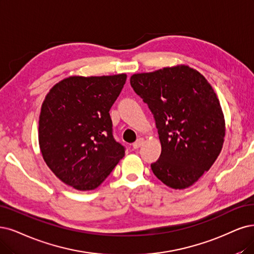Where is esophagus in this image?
Segmentation results:
<instances>
[{
	"instance_id": "obj_1",
	"label": "esophagus",
	"mask_w": 254,
	"mask_h": 254,
	"mask_svg": "<svg viewBox=\"0 0 254 254\" xmlns=\"http://www.w3.org/2000/svg\"><path fill=\"white\" fill-rule=\"evenodd\" d=\"M143 142H144V139H143V138H139L136 142L133 143V147H134L135 149H137V148H139L140 146H141V145L143 144Z\"/></svg>"
}]
</instances>
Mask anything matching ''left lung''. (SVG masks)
I'll return each mask as SVG.
<instances>
[{"mask_svg": "<svg viewBox=\"0 0 254 254\" xmlns=\"http://www.w3.org/2000/svg\"><path fill=\"white\" fill-rule=\"evenodd\" d=\"M129 81L156 120L161 155L151 165L153 173L174 190L191 186L223 147L226 127L217 94L186 64L133 74Z\"/></svg>", "mask_w": 254, "mask_h": 254, "instance_id": "left-lung-1", "label": "left lung"}]
</instances>
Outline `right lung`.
Masks as SVG:
<instances>
[{
	"instance_id": "add662e5",
	"label": "right lung",
	"mask_w": 254,
	"mask_h": 254,
	"mask_svg": "<svg viewBox=\"0 0 254 254\" xmlns=\"http://www.w3.org/2000/svg\"><path fill=\"white\" fill-rule=\"evenodd\" d=\"M127 74L70 76L47 94L39 120L44 161L73 189L93 190L106 180L126 149L112 134L110 109Z\"/></svg>"
}]
</instances>
